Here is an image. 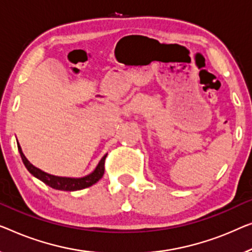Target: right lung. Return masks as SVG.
<instances>
[{
  "label": "right lung",
  "instance_id": "add662e5",
  "mask_svg": "<svg viewBox=\"0 0 252 252\" xmlns=\"http://www.w3.org/2000/svg\"><path fill=\"white\" fill-rule=\"evenodd\" d=\"M18 149L19 153H20V156L22 158V162H24L25 166L27 167V170L32 173L35 178L39 179L40 181H43L45 185L50 186L51 188L56 190H62V191H77L85 189V188H88L90 186L95 185L97 181H99L100 179L103 178L104 175V164H105V158H106V155H104L102 159L99 160L98 165H97L95 170L92 173L84 176V178H63V176H55L52 174H48L46 172H44L39 168L33 166L32 163H29V160L26 158V156L22 153L20 145L18 142Z\"/></svg>",
  "mask_w": 252,
  "mask_h": 252
}]
</instances>
